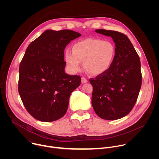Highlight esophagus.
Masks as SVG:
<instances>
[{
    "label": "esophagus",
    "mask_w": 159,
    "mask_h": 159,
    "mask_svg": "<svg viewBox=\"0 0 159 159\" xmlns=\"http://www.w3.org/2000/svg\"><path fill=\"white\" fill-rule=\"evenodd\" d=\"M81 81H82V84H85V83H87L88 82V80L85 78H84V77H82L81 78Z\"/></svg>",
    "instance_id": "34e87169"
}]
</instances>
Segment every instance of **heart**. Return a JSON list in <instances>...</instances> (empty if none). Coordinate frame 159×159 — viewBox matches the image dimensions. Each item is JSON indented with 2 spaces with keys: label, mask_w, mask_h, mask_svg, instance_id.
Segmentation results:
<instances>
[{
  "label": "heart",
  "mask_w": 159,
  "mask_h": 159,
  "mask_svg": "<svg viewBox=\"0 0 159 159\" xmlns=\"http://www.w3.org/2000/svg\"><path fill=\"white\" fill-rule=\"evenodd\" d=\"M115 55V46L111 41L85 38L74 43L72 51L66 50L65 60L72 73L79 72L84 61V66L87 73L100 75L109 70Z\"/></svg>",
  "instance_id": "1"
}]
</instances>
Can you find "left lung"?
<instances>
[{"mask_svg": "<svg viewBox=\"0 0 159 159\" xmlns=\"http://www.w3.org/2000/svg\"><path fill=\"white\" fill-rule=\"evenodd\" d=\"M96 32L112 38L116 55L107 72L89 80L93 87L92 105L101 118L116 120L126 116L137 100L142 85L140 60L125 34L106 30Z\"/></svg>", "mask_w": 159, "mask_h": 159, "instance_id": "obj_1", "label": "left lung"}]
</instances>
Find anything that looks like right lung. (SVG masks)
Returning a JSON list of instances; mask_svg holds the SVG:
<instances>
[{"mask_svg": "<svg viewBox=\"0 0 159 159\" xmlns=\"http://www.w3.org/2000/svg\"><path fill=\"white\" fill-rule=\"evenodd\" d=\"M80 36L69 30H48L27 48L19 65L18 90L35 119L52 122L66 112L70 94L80 85L81 78L65 74L64 50Z\"/></svg>", "mask_w": 159, "mask_h": 159, "instance_id": "1", "label": "right lung"}]
</instances>
